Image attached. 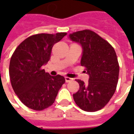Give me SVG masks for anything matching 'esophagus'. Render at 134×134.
<instances>
[{
    "label": "esophagus",
    "mask_w": 134,
    "mask_h": 134,
    "mask_svg": "<svg viewBox=\"0 0 134 134\" xmlns=\"http://www.w3.org/2000/svg\"><path fill=\"white\" fill-rule=\"evenodd\" d=\"M64 78H65V82H71L72 80V79L70 78V77H65Z\"/></svg>",
    "instance_id": "esophagus-1"
}]
</instances>
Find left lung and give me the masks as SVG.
Segmentation results:
<instances>
[{"label":"left lung","instance_id":"8db88e82","mask_svg":"<svg viewBox=\"0 0 134 134\" xmlns=\"http://www.w3.org/2000/svg\"><path fill=\"white\" fill-rule=\"evenodd\" d=\"M72 41L82 49L80 64L89 75L87 84L76 80L80 89L73 94L75 103L82 110L94 112L103 108L115 93L118 84L119 65L113 47L90 30L69 34Z\"/></svg>","mask_w":134,"mask_h":134}]
</instances>
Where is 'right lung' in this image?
Returning a JSON list of instances; mask_svg holds the SVG:
<instances>
[{
    "label": "right lung",
    "mask_w": 134,
    "mask_h": 134,
    "mask_svg": "<svg viewBox=\"0 0 134 134\" xmlns=\"http://www.w3.org/2000/svg\"><path fill=\"white\" fill-rule=\"evenodd\" d=\"M66 33L38 34L19 44L10 58L9 76L14 92L26 106L42 110L52 105L65 82L63 76L50 75L42 66L51 57L54 44Z\"/></svg>",
    "instance_id": "right-lung-1"
}]
</instances>
